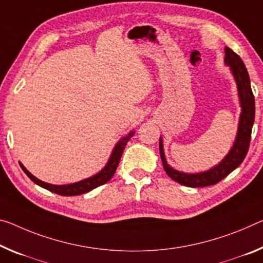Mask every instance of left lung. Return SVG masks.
<instances>
[{
  "mask_svg": "<svg viewBox=\"0 0 263 263\" xmlns=\"http://www.w3.org/2000/svg\"><path fill=\"white\" fill-rule=\"evenodd\" d=\"M224 64L229 66V70L234 77L239 95V102L241 106L239 125L234 140V144L226 154V157L213 167L199 173H186L180 172L172 166L167 164L164 152V144L160 137L159 139V151L164 166L165 172L174 181L187 187H205L218 184L223 178H226L229 173L233 172L236 167H239L241 162L246 158L248 152L249 143H251L252 127L255 118V101L251 87V79L247 69L243 64L239 55L233 51L232 49L224 48Z\"/></svg>",
  "mask_w": 263,
  "mask_h": 263,
  "instance_id": "8db88e82",
  "label": "left lung"
}]
</instances>
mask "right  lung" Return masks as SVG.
<instances>
[{
	"label": "right lung",
	"instance_id": "right-lung-1",
	"mask_svg": "<svg viewBox=\"0 0 263 263\" xmlns=\"http://www.w3.org/2000/svg\"><path fill=\"white\" fill-rule=\"evenodd\" d=\"M135 135V131H130L126 136L123 137L122 139L118 140V143L116 144V146L112 149V153L107 160L106 165L99 171L98 173H96L95 176L86 178L84 180L73 182V184H68V185H52V184H48V182H44L40 180L39 178H36L35 176L29 172V171L24 167L22 162H20L21 167L24 171V173L31 179L32 181L35 182L36 185H39L43 189L48 190L50 192H53V193L60 194V195H64V197H70V195H79V194H84L86 192L92 191L96 187L104 185L105 182H107L110 179L114 177V174L116 172L117 167H118L119 160L122 158V154L125 146H126L127 141L131 139V137Z\"/></svg>",
	"mask_w": 263,
	"mask_h": 263
}]
</instances>
